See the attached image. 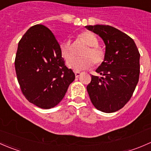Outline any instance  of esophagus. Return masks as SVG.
Returning a JSON list of instances; mask_svg holds the SVG:
<instances>
[{"label": "esophagus", "instance_id": "esophagus-1", "mask_svg": "<svg viewBox=\"0 0 151 151\" xmlns=\"http://www.w3.org/2000/svg\"><path fill=\"white\" fill-rule=\"evenodd\" d=\"M74 74H75V77H78L80 75V71H74Z\"/></svg>", "mask_w": 151, "mask_h": 151}]
</instances>
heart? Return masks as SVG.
Here are the masks:
<instances>
[{
  "label": "heart",
  "mask_w": 151,
  "mask_h": 151,
  "mask_svg": "<svg viewBox=\"0 0 151 151\" xmlns=\"http://www.w3.org/2000/svg\"><path fill=\"white\" fill-rule=\"evenodd\" d=\"M79 39L83 40L87 45L86 48L82 52L83 56L71 57L67 60V65L69 68L74 70H82L88 68L92 66H99L104 62L106 52L103 47L99 45V39L91 31H83L78 36ZM60 52L62 57L67 59L71 53V46L69 41L63 42L59 45Z\"/></svg>",
  "instance_id": "heart-1"
}]
</instances>
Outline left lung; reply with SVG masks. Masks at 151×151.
Segmentation results:
<instances>
[{
  "label": "left lung",
  "mask_w": 151,
  "mask_h": 151,
  "mask_svg": "<svg viewBox=\"0 0 151 151\" xmlns=\"http://www.w3.org/2000/svg\"><path fill=\"white\" fill-rule=\"evenodd\" d=\"M106 45V56L96 70L101 77L92 75L87 91L93 106L106 113L116 112L132 98L139 81V57L133 39L109 25H87Z\"/></svg>",
  "instance_id": "left-lung-1"
}]
</instances>
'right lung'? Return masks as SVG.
I'll return each mask as SVG.
<instances>
[{
    "label": "right lung",
    "mask_w": 151,
    "mask_h": 151,
    "mask_svg": "<svg viewBox=\"0 0 151 151\" xmlns=\"http://www.w3.org/2000/svg\"><path fill=\"white\" fill-rule=\"evenodd\" d=\"M17 81L29 102L50 109L61 101L75 74L65 65L51 30L36 25L18 44L14 60Z\"/></svg>",
    "instance_id": "obj_1"
}]
</instances>
